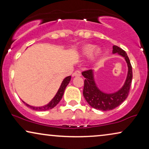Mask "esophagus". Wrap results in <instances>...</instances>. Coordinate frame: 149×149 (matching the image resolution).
<instances>
[{
	"label": "esophagus",
	"mask_w": 149,
	"mask_h": 149,
	"mask_svg": "<svg viewBox=\"0 0 149 149\" xmlns=\"http://www.w3.org/2000/svg\"><path fill=\"white\" fill-rule=\"evenodd\" d=\"M81 72L80 70H76L72 74V77H81Z\"/></svg>",
	"instance_id": "1"
}]
</instances>
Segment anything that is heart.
I'll use <instances>...</instances> for the list:
<instances>
[{
	"instance_id": "1",
	"label": "heart",
	"mask_w": 149,
	"mask_h": 149,
	"mask_svg": "<svg viewBox=\"0 0 149 149\" xmlns=\"http://www.w3.org/2000/svg\"><path fill=\"white\" fill-rule=\"evenodd\" d=\"M95 46H93V45H86L84 47H83L81 49V54H82V56H91V59L92 61H95L96 59L98 58V56L101 54V49L100 48H95Z\"/></svg>"
}]
</instances>
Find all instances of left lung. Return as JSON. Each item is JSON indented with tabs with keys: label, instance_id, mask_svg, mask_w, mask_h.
<instances>
[{
	"label": "left lung",
	"instance_id": "1",
	"mask_svg": "<svg viewBox=\"0 0 149 149\" xmlns=\"http://www.w3.org/2000/svg\"><path fill=\"white\" fill-rule=\"evenodd\" d=\"M113 49V54H118L125 58L128 67L127 79L123 86L119 91L113 93H104L95 85L92 70H85L82 72L83 76L85 78L83 91L85 99L91 107L103 111L115 109L127 98L133 76L131 63L126 52L116 45H114Z\"/></svg>",
	"mask_w": 149,
	"mask_h": 149
}]
</instances>
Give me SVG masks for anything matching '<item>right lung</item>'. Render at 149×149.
I'll return each instance as SVG.
<instances>
[{
    "label": "right lung",
    "mask_w": 149,
    "mask_h": 149,
    "mask_svg": "<svg viewBox=\"0 0 149 149\" xmlns=\"http://www.w3.org/2000/svg\"><path fill=\"white\" fill-rule=\"evenodd\" d=\"M70 79H71V77L68 76V77H66V78L63 80L62 84H61L60 87V89H58L56 95H55L54 98L52 100V101H51L49 103L47 104L45 106H43V107H32V106L28 105V104L25 103L24 101H22V102H23L28 107H29V108H30V109H32L33 110H35V111H47V110L52 109H53V108H54L55 107H56V106L58 104L59 102H60V101L61 100V99H62V97L63 96V94H64L65 89H66V86L68 85L69 82H70Z\"/></svg>",
    "instance_id": "add662e5"
}]
</instances>
